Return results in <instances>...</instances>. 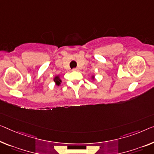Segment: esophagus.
<instances>
[{
	"label": "esophagus",
	"instance_id": "esophagus-1",
	"mask_svg": "<svg viewBox=\"0 0 154 154\" xmlns=\"http://www.w3.org/2000/svg\"><path fill=\"white\" fill-rule=\"evenodd\" d=\"M79 69H78V68H74V69H72V71H78Z\"/></svg>",
	"mask_w": 154,
	"mask_h": 154
}]
</instances>
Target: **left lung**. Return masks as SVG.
Listing matches in <instances>:
<instances>
[{"mask_svg":"<svg viewBox=\"0 0 154 154\" xmlns=\"http://www.w3.org/2000/svg\"><path fill=\"white\" fill-rule=\"evenodd\" d=\"M92 79H94V76L93 75V76H92Z\"/></svg>","mask_w":154,"mask_h":154,"instance_id":"8db88e82","label":"left lung"}]
</instances>
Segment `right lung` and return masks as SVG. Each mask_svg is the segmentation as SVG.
<instances>
[{"label": "right lung", "instance_id": "right-lung-1", "mask_svg": "<svg viewBox=\"0 0 154 154\" xmlns=\"http://www.w3.org/2000/svg\"><path fill=\"white\" fill-rule=\"evenodd\" d=\"M54 81L56 82V85H58V86H59V85H60V82H62L61 81V79H60V77H59V75H56V76L54 77Z\"/></svg>", "mask_w": 154, "mask_h": 154}]
</instances>
